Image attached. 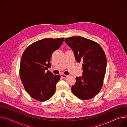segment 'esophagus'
Masks as SVG:
<instances>
[{
  "label": "esophagus",
  "instance_id": "34e87169",
  "mask_svg": "<svg viewBox=\"0 0 127 127\" xmlns=\"http://www.w3.org/2000/svg\"><path fill=\"white\" fill-rule=\"evenodd\" d=\"M61 77L63 78H66L67 77H68V75H65L64 74H61Z\"/></svg>",
  "mask_w": 127,
  "mask_h": 127
}]
</instances>
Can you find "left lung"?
Here are the masks:
<instances>
[{"label":"left lung","instance_id":"obj_1","mask_svg":"<svg viewBox=\"0 0 127 127\" xmlns=\"http://www.w3.org/2000/svg\"><path fill=\"white\" fill-rule=\"evenodd\" d=\"M65 42L73 51L76 61L82 63L83 75L76 77L72 92L82 100L91 99L103 85L106 68L105 53L98 44L80 36L66 38Z\"/></svg>","mask_w":127,"mask_h":127}]
</instances>
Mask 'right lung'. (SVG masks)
<instances>
[{
    "label": "right lung",
    "instance_id": "right-lung-1",
    "mask_svg": "<svg viewBox=\"0 0 127 127\" xmlns=\"http://www.w3.org/2000/svg\"><path fill=\"white\" fill-rule=\"evenodd\" d=\"M64 38L44 39L35 42L24 52L20 67V76L26 92L40 101L50 99L55 93L60 75L49 70L53 53L63 44Z\"/></svg>",
    "mask_w": 127,
    "mask_h": 127
}]
</instances>
